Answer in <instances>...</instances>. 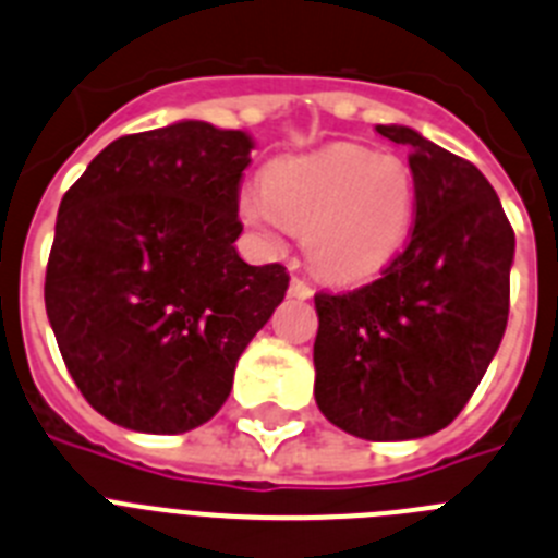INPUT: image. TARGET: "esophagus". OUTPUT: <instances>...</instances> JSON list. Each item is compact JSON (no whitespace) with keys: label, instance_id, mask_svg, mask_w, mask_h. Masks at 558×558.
<instances>
[{"label":"esophagus","instance_id":"34e87169","mask_svg":"<svg viewBox=\"0 0 558 558\" xmlns=\"http://www.w3.org/2000/svg\"><path fill=\"white\" fill-rule=\"evenodd\" d=\"M289 294H292V298H298V300H308L314 294V289L306 283V280L292 278V283H289Z\"/></svg>","mask_w":558,"mask_h":558}]
</instances>
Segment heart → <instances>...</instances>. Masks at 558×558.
Masks as SVG:
<instances>
[{
  "label": "heart",
  "instance_id": "heart-1",
  "mask_svg": "<svg viewBox=\"0 0 558 558\" xmlns=\"http://www.w3.org/2000/svg\"><path fill=\"white\" fill-rule=\"evenodd\" d=\"M239 213L266 241L278 239L283 227L300 232L308 264L323 278L360 280L404 246L415 177L399 154L331 145L269 165L264 191L241 193Z\"/></svg>",
  "mask_w": 558,
  "mask_h": 558
}]
</instances>
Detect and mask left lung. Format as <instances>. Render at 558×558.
<instances>
[{"mask_svg":"<svg viewBox=\"0 0 558 558\" xmlns=\"http://www.w3.org/2000/svg\"><path fill=\"white\" fill-rule=\"evenodd\" d=\"M410 148L415 227L373 283L317 292L314 399L365 440H410L452 424L500 348L513 230L472 162L407 125H376Z\"/></svg>","mask_w":558,"mask_h":558,"instance_id":"obj_1","label":"left lung"}]
</instances>
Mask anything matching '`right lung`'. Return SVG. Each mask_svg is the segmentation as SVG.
<instances>
[{
    "instance_id": "1",
    "label": "right lung",
    "mask_w": 558,
    "mask_h": 558,
    "mask_svg": "<svg viewBox=\"0 0 558 558\" xmlns=\"http://www.w3.org/2000/svg\"><path fill=\"white\" fill-rule=\"evenodd\" d=\"M250 151V134L182 120L106 145L61 198L47 317L77 390L125 429L210 421L289 289L286 266L232 246Z\"/></svg>"
}]
</instances>
